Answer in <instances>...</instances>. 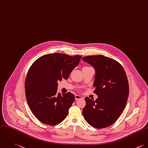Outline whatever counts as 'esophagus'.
Masks as SVG:
<instances>
[{
    "mask_svg": "<svg viewBox=\"0 0 148 148\" xmlns=\"http://www.w3.org/2000/svg\"><path fill=\"white\" fill-rule=\"evenodd\" d=\"M83 97L79 95H75V99L76 100H78V99H83Z\"/></svg>",
    "mask_w": 148,
    "mask_h": 148,
    "instance_id": "1",
    "label": "esophagus"
}]
</instances>
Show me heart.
I'll return each instance as SVG.
<instances>
[{
	"instance_id": "1",
	"label": "heart",
	"mask_w": 148,
	"mask_h": 148,
	"mask_svg": "<svg viewBox=\"0 0 148 148\" xmlns=\"http://www.w3.org/2000/svg\"><path fill=\"white\" fill-rule=\"evenodd\" d=\"M88 67H90V66H84L83 68H88Z\"/></svg>"
}]
</instances>
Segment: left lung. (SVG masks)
<instances>
[{
  "instance_id": "8db88e82",
  "label": "left lung",
  "mask_w": 148,
  "mask_h": 148,
  "mask_svg": "<svg viewBox=\"0 0 148 148\" xmlns=\"http://www.w3.org/2000/svg\"><path fill=\"white\" fill-rule=\"evenodd\" d=\"M82 60L95 69L94 92L98 96L95 100L85 98L83 115L92 127H107L118 119L126 106L129 93L126 74L118 61L108 57L88 56Z\"/></svg>"
}]
</instances>
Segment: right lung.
Returning a JSON list of instances; mask_svg holds the SVG:
<instances>
[{
    "instance_id": "add662e5",
    "label": "right lung",
    "mask_w": 148,
    "mask_h": 148,
    "mask_svg": "<svg viewBox=\"0 0 148 148\" xmlns=\"http://www.w3.org/2000/svg\"><path fill=\"white\" fill-rule=\"evenodd\" d=\"M82 56L56 53L42 56L30 66L25 80L28 105L35 116L51 126L66 117L75 97L71 92L57 93V81L67 79Z\"/></svg>"
}]
</instances>
